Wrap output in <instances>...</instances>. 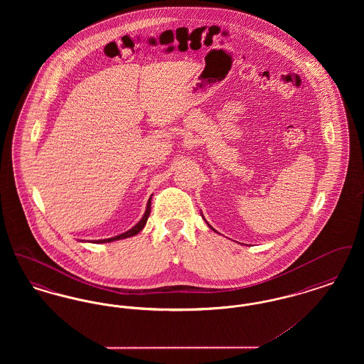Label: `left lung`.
Returning a JSON list of instances; mask_svg holds the SVG:
<instances>
[{
	"instance_id": "left-lung-1",
	"label": "left lung",
	"mask_w": 364,
	"mask_h": 364,
	"mask_svg": "<svg viewBox=\"0 0 364 364\" xmlns=\"http://www.w3.org/2000/svg\"><path fill=\"white\" fill-rule=\"evenodd\" d=\"M208 226H210V225H208ZM210 228H211V226H210ZM211 229H213V228H211Z\"/></svg>"
}]
</instances>
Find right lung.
Masks as SVG:
<instances>
[{"instance_id": "right-lung-1", "label": "right lung", "mask_w": 364, "mask_h": 364, "mask_svg": "<svg viewBox=\"0 0 364 364\" xmlns=\"http://www.w3.org/2000/svg\"><path fill=\"white\" fill-rule=\"evenodd\" d=\"M151 196H153V195H151ZM151 196H150V199H149V202H147L146 211H144V214H143L141 220L139 221L136 225L134 226V228H131L129 230L124 232V233H122V235H119V236H114V237H110V239H104V240H97V242H116V240H122V239H127V237H131V236H135V235H138L139 232H140V230L144 228V225H146V223H147V218H149V215H150V211H151Z\"/></svg>"}]
</instances>
